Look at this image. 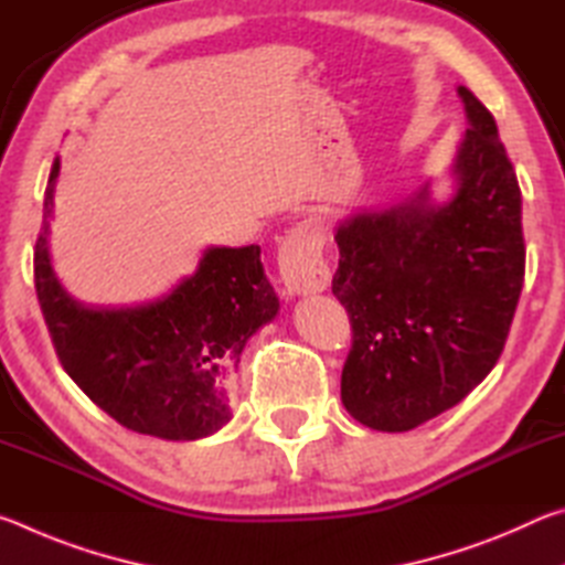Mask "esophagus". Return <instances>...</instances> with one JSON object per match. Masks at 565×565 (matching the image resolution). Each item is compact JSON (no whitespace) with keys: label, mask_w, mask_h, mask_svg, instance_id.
Masks as SVG:
<instances>
[{"label":"esophagus","mask_w":565,"mask_h":565,"mask_svg":"<svg viewBox=\"0 0 565 565\" xmlns=\"http://www.w3.org/2000/svg\"><path fill=\"white\" fill-rule=\"evenodd\" d=\"M323 224L317 216L303 218L279 246V271L281 281L291 294H317L331 281L329 264L323 262Z\"/></svg>","instance_id":"obj_1"}]
</instances>
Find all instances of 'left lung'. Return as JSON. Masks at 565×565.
<instances>
[{
	"instance_id": "left-lung-1",
	"label": "left lung",
	"mask_w": 565,
	"mask_h": 565,
	"mask_svg": "<svg viewBox=\"0 0 565 565\" xmlns=\"http://www.w3.org/2000/svg\"><path fill=\"white\" fill-rule=\"evenodd\" d=\"M458 191L339 226L331 291L351 323L341 401L376 431H411L463 401L509 339L525 274L521 189L491 111L466 87Z\"/></svg>"
}]
</instances>
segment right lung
<instances>
[{
  "label": "right lung",
  "instance_id": "obj_1",
  "mask_svg": "<svg viewBox=\"0 0 565 565\" xmlns=\"http://www.w3.org/2000/svg\"><path fill=\"white\" fill-rule=\"evenodd\" d=\"M60 159L44 191L34 289L56 359L102 411L137 434L194 441L232 418L226 384L262 323L279 311L262 248H209L196 274L151 306L89 311L66 296L50 264Z\"/></svg>",
  "mask_w": 565,
  "mask_h": 565
}]
</instances>
